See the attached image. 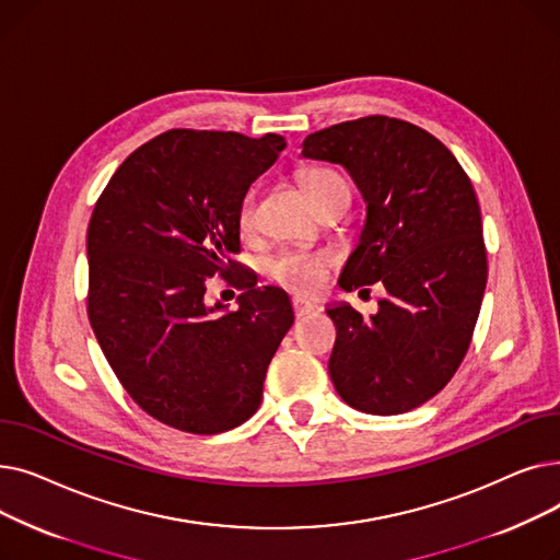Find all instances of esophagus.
Masks as SVG:
<instances>
[{"label":"esophagus","instance_id":"1","mask_svg":"<svg viewBox=\"0 0 560 560\" xmlns=\"http://www.w3.org/2000/svg\"><path fill=\"white\" fill-rule=\"evenodd\" d=\"M292 311H295V317L302 319L306 315H311L315 311V306L308 302V300H302V298H292Z\"/></svg>","mask_w":560,"mask_h":560}]
</instances>
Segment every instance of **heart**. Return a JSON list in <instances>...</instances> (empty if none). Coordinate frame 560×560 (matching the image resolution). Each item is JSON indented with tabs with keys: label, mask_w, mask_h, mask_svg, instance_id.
Masks as SVG:
<instances>
[{
	"label": "heart",
	"mask_w": 560,
	"mask_h": 560,
	"mask_svg": "<svg viewBox=\"0 0 560 560\" xmlns=\"http://www.w3.org/2000/svg\"><path fill=\"white\" fill-rule=\"evenodd\" d=\"M300 182L315 203V209H322L329 199L338 195H349V186L342 176L331 167H306L300 174ZM256 222V190L249 188L238 206V224L243 231L254 229ZM331 256L327 252H308V249H285L277 254L268 272L272 281H277L283 288H290L295 292H313L319 288L325 272L329 268Z\"/></svg>",
	"instance_id": "b5f03b06"
}]
</instances>
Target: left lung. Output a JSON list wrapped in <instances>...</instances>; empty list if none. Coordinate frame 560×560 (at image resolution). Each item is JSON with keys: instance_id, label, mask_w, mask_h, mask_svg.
I'll use <instances>...</instances> for the list:
<instances>
[{"instance_id": "obj_1", "label": "left lung", "mask_w": 560, "mask_h": 560, "mask_svg": "<svg viewBox=\"0 0 560 560\" xmlns=\"http://www.w3.org/2000/svg\"><path fill=\"white\" fill-rule=\"evenodd\" d=\"M302 156L340 163L368 203L340 288L388 292L370 317L327 308L334 386L363 413H406L450 384L475 334L488 260L472 182L435 136L386 115L315 131Z\"/></svg>"}]
</instances>
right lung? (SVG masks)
<instances>
[{
	"instance_id": "add662e5",
	"label": "right lung",
	"mask_w": 560,
	"mask_h": 560,
	"mask_svg": "<svg viewBox=\"0 0 560 560\" xmlns=\"http://www.w3.org/2000/svg\"><path fill=\"white\" fill-rule=\"evenodd\" d=\"M283 136L170 129L127 156L88 224V317L115 376L154 420L222 433L249 420L295 322L283 290L262 285L241 252L243 195ZM236 270L240 311L206 307L205 281Z\"/></svg>"
}]
</instances>
